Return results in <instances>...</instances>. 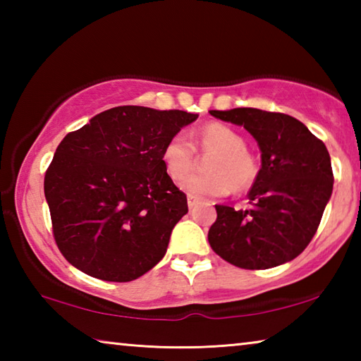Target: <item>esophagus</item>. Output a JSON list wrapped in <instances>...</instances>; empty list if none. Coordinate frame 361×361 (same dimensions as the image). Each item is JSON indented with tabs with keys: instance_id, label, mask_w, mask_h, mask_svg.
Returning a JSON list of instances; mask_svg holds the SVG:
<instances>
[{
	"instance_id": "1",
	"label": "esophagus",
	"mask_w": 361,
	"mask_h": 361,
	"mask_svg": "<svg viewBox=\"0 0 361 361\" xmlns=\"http://www.w3.org/2000/svg\"><path fill=\"white\" fill-rule=\"evenodd\" d=\"M199 202H200V200L197 197H194V195H191V194L188 195V207H189V209H194V207L197 205Z\"/></svg>"
}]
</instances>
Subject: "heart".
<instances>
[{
  "label": "heart",
  "instance_id": "1",
  "mask_svg": "<svg viewBox=\"0 0 361 361\" xmlns=\"http://www.w3.org/2000/svg\"><path fill=\"white\" fill-rule=\"evenodd\" d=\"M195 149L203 154L214 152L204 163V169L209 173L187 179L195 165ZM162 161L173 181L187 179L181 188L194 197H223L231 189L235 192L247 191L259 173L258 159L245 148V140L240 133L218 122L202 127L192 143L185 133H176L164 146Z\"/></svg>",
  "mask_w": 361,
  "mask_h": 361
}]
</instances>
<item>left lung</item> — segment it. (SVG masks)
Segmentation results:
<instances>
[{
    "label": "left lung",
    "mask_w": 361,
    "mask_h": 361,
    "mask_svg": "<svg viewBox=\"0 0 361 361\" xmlns=\"http://www.w3.org/2000/svg\"><path fill=\"white\" fill-rule=\"evenodd\" d=\"M212 116L243 126L261 149L250 207L215 205L209 231L213 252L237 267L259 271L295 259L309 245L333 192L325 143L301 121L256 108L212 109Z\"/></svg>",
    "instance_id": "obj_1"
}]
</instances>
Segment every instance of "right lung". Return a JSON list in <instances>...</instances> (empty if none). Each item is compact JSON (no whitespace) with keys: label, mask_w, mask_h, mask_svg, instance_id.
I'll list each match as a JSON object with an SVG mask.
<instances>
[{"label":"right lung","mask_w":361,"mask_h":361,"mask_svg":"<svg viewBox=\"0 0 361 361\" xmlns=\"http://www.w3.org/2000/svg\"><path fill=\"white\" fill-rule=\"evenodd\" d=\"M195 119L180 109L116 106L60 142L44 195L70 264L106 282H130L164 258L188 199L167 175L162 151Z\"/></svg>","instance_id":"1"}]
</instances>
